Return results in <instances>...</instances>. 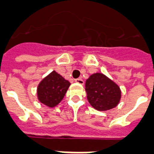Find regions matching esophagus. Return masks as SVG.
Listing matches in <instances>:
<instances>
[{
	"mask_svg": "<svg viewBox=\"0 0 154 154\" xmlns=\"http://www.w3.org/2000/svg\"><path fill=\"white\" fill-rule=\"evenodd\" d=\"M75 82L80 84V85H83L84 84V81L82 79V78H77V79H75Z\"/></svg>",
	"mask_w": 154,
	"mask_h": 154,
	"instance_id": "1",
	"label": "esophagus"
}]
</instances>
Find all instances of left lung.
Returning a JSON list of instances; mask_svg holds the SVG:
<instances>
[{"label":"left lung","mask_w":154,"mask_h":154,"mask_svg":"<svg viewBox=\"0 0 154 154\" xmlns=\"http://www.w3.org/2000/svg\"><path fill=\"white\" fill-rule=\"evenodd\" d=\"M85 91L90 105L98 111L116 107L120 99L119 87L102 73H94L85 82Z\"/></svg>","instance_id":"8db88e82"}]
</instances>
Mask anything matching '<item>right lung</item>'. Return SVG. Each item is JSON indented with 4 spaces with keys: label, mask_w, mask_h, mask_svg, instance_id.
<instances>
[{
    "label": "right lung",
    "mask_w": 154,
    "mask_h": 154,
    "mask_svg": "<svg viewBox=\"0 0 154 154\" xmlns=\"http://www.w3.org/2000/svg\"><path fill=\"white\" fill-rule=\"evenodd\" d=\"M69 85L68 81L53 71L39 83L38 100L49 107H53L63 99Z\"/></svg>",
    "instance_id": "obj_1"
}]
</instances>
